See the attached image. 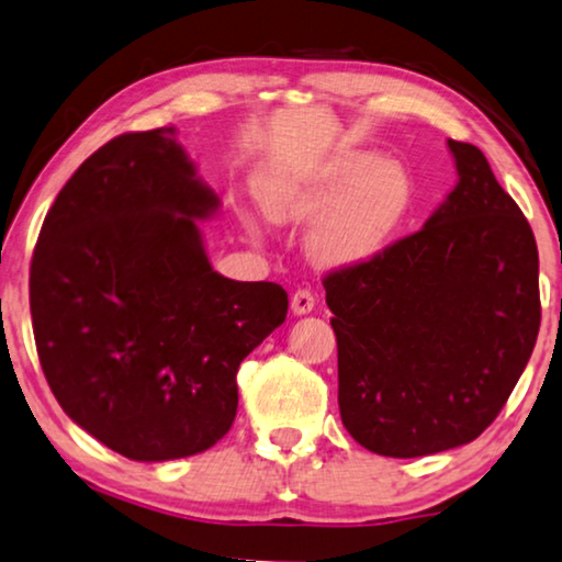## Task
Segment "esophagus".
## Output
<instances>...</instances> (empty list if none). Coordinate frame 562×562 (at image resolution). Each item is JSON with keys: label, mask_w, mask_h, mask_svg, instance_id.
Here are the masks:
<instances>
[{"label": "esophagus", "mask_w": 562, "mask_h": 562, "mask_svg": "<svg viewBox=\"0 0 562 562\" xmlns=\"http://www.w3.org/2000/svg\"><path fill=\"white\" fill-rule=\"evenodd\" d=\"M313 305H315V297L311 290H297L295 295L290 297V311L295 315H307L313 311Z\"/></svg>", "instance_id": "esophagus-1"}]
</instances>
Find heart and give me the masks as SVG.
I'll return each instance as SVG.
<instances>
[{
  "mask_svg": "<svg viewBox=\"0 0 562 562\" xmlns=\"http://www.w3.org/2000/svg\"><path fill=\"white\" fill-rule=\"evenodd\" d=\"M259 199L278 224L315 216L311 257L323 267H349L386 247L413 203V180L397 160L344 155L305 176L270 178Z\"/></svg>",
  "mask_w": 562,
  "mask_h": 562,
  "instance_id": "heart-1",
  "label": "heart"
}]
</instances>
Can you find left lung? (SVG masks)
Listing matches in <instances>:
<instances>
[{
    "label": "left lung",
    "mask_w": 562,
    "mask_h": 562,
    "mask_svg": "<svg viewBox=\"0 0 562 562\" xmlns=\"http://www.w3.org/2000/svg\"><path fill=\"white\" fill-rule=\"evenodd\" d=\"M458 183L420 232L323 278L344 428L417 458L479 438L540 330L535 234L484 153L448 139Z\"/></svg>",
    "instance_id": "8db88e82"
}]
</instances>
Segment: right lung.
<instances>
[{"label":"right lung","instance_id":"obj_1","mask_svg":"<svg viewBox=\"0 0 562 562\" xmlns=\"http://www.w3.org/2000/svg\"><path fill=\"white\" fill-rule=\"evenodd\" d=\"M218 195L176 126L122 134L50 205L30 265L37 357L70 420L132 461L209 450L236 417L239 363L282 326L278 282L213 270Z\"/></svg>","mask_w":562,"mask_h":562}]
</instances>
